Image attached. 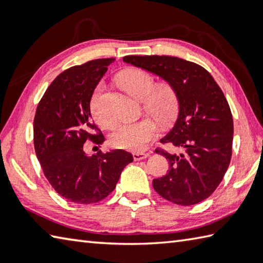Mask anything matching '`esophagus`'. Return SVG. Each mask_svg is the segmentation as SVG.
<instances>
[{
    "instance_id": "34e87169",
    "label": "esophagus",
    "mask_w": 263,
    "mask_h": 263,
    "mask_svg": "<svg viewBox=\"0 0 263 263\" xmlns=\"http://www.w3.org/2000/svg\"><path fill=\"white\" fill-rule=\"evenodd\" d=\"M133 159L136 160V161H139V160H144L146 158L149 157V153H142V152H137V153H133Z\"/></svg>"
}]
</instances>
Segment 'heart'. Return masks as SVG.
I'll list each match as a JSON object with an SVG mask.
<instances>
[{"label": "heart", "instance_id": "b5f03b06", "mask_svg": "<svg viewBox=\"0 0 263 263\" xmlns=\"http://www.w3.org/2000/svg\"><path fill=\"white\" fill-rule=\"evenodd\" d=\"M117 82L136 100H145V110L163 125H169L176 119L180 111V97L172 83L160 82L155 84L153 75L139 68L124 69L117 75ZM103 91V84H97L89 105L95 122L102 127L111 128L115 125V121L108 117L101 108ZM158 133V123L146 117L136 123L122 124L111 135L110 142L117 148L141 152L157 138Z\"/></svg>", "mask_w": 263, "mask_h": 263}]
</instances>
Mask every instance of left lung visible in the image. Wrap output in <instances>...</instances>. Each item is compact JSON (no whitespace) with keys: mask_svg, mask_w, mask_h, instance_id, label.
Wrapping results in <instances>:
<instances>
[{"mask_svg":"<svg viewBox=\"0 0 263 263\" xmlns=\"http://www.w3.org/2000/svg\"><path fill=\"white\" fill-rule=\"evenodd\" d=\"M123 60L159 75L179 92V118L161 142L183 153L155 149L168 160L169 171L153 180L154 190L179 205L204 201L219 185L232 157L233 118L224 92L205 68L181 58L126 55Z\"/></svg>","mask_w":263,"mask_h":263,"instance_id":"1","label":"left lung"}]
</instances>
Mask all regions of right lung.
<instances>
[{"label": "right lung", "mask_w": 263, "mask_h": 263, "mask_svg": "<svg viewBox=\"0 0 263 263\" xmlns=\"http://www.w3.org/2000/svg\"><path fill=\"white\" fill-rule=\"evenodd\" d=\"M115 58L73 66L53 80L35 110L33 145L44 175L69 202L94 204L112 193L124 167L133 161L124 149L89 157L84 142L101 145L102 131L92 122L90 100Z\"/></svg>", "instance_id": "obj_1"}]
</instances>
